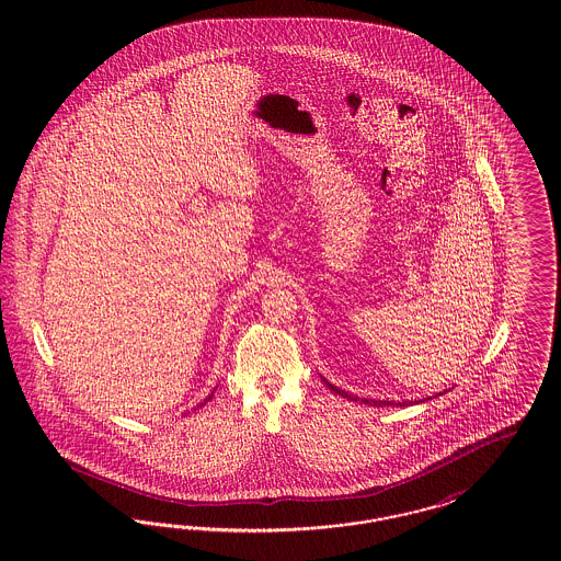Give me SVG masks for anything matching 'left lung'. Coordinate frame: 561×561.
<instances>
[{"label":"left lung","instance_id":"obj_1","mask_svg":"<svg viewBox=\"0 0 561 561\" xmlns=\"http://www.w3.org/2000/svg\"><path fill=\"white\" fill-rule=\"evenodd\" d=\"M323 382H325V385H328V389H330V391H334L336 396H341V398H347V400L359 401V398H355V396H351V393H347V391H343V389L334 387V385H332V382H328L325 378H323ZM362 401H364V403H368V405H380V408H385V405H393V403H396V401L366 400V398H364ZM396 405H408V401H398Z\"/></svg>","mask_w":561,"mask_h":561}]
</instances>
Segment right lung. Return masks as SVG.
<instances>
[{"label":"right lung","instance_id":"right-lung-1","mask_svg":"<svg viewBox=\"0 0 561 561\" xmlns=\"http://www.w3.org/2000/svg\"><path fill=\"white\" fill-rule=\"evenodd\" d=\"M213 396H214V391H213V393H210V396H208V398H206V400H204V403H199V408H202V405H206V401L213 400Z\"/></svg>","mask_w":561,"mask_h":561}]
</instances>
